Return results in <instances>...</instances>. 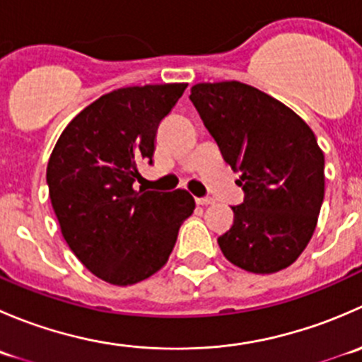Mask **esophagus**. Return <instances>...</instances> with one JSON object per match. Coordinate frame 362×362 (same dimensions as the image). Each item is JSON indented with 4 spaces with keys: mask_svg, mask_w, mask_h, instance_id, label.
<instances>
[{
    "mask_svg": "<svg viewBox=\"0 0 362 362\" xmlns=\"http://www.w3.org/2000/svg\"><path fill=\"white\" fill-rule=\"evenodd\" d=\"M196 203H198V204H211V203H214V199H211V198H196Z\"/></svg>",
    "mask_w": 362,
    "mask_h": 362,
    "instance_id": "esophagus-1",
    "label": "esophagus"
}]
</instances>
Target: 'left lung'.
<instances>
[{
	"instance_id": "left-lung-1",
	"label": "left lung",
	"mask_w": 362,
	"mask_h": 362,
	"mask_svg": "<svg viewBox=\"0 0 362 362\" xmlns=\"http://www.w3.org/2000/svg\"><path fill=\"white\" fill-rule=\"evenodd\" d=\"M191 101L226 163L240 171L242 204L218 236L229 262L276 273L308 245L324 202V154L308 124L247 83H196Z\"/></svg>"
}]
</instances>
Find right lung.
I'll return each instance as SVG.
<instances>
[{"mask_svg": "<svg viewBox=\"0 0 362 362\" xmlns=\"http://www.w3.org/2000/svg\"><path fill=\"white\" fill-rule=\"evenodd\" d=\"M187 83L122 87L83 108L61 133L47 184L61 233L78 261L113 286H133L168 262L194 211L185 189L134 191L152 164L160 120Z\"/></svg>", "mask_w": 362, "mask_h": 362, "instance_id": "obj_1", "label": "right lung"}]
</instances>
